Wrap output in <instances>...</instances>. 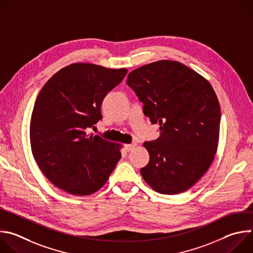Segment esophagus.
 <instances>
[{
  "label": "esophagus",
  "instance_id": "esophagus-1",
  "mask_svg": "<svg viewBox=\"0 0 253 253\" xmlns=\"http://www.w3.org/2000/svg\"><path fill=\"white\" fill-rule=\"evenodd\" d=\"M135 147H136V143H132V144H127V145H125V149H126L127 151H131V150H133Z\"/></svg>",
  "mask_w": 253,
  "mask_h": 253
}]
</instances>
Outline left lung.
<instances>
[{"label": "left lung", "instance_id": "obj_1", "mask_svg": "<svg viewBox=\"0 0 253 253\" xmlns=\"http://www.w3.org/2000/svg\"><path fill=\"white\" fill-rule=\"evenodd\" d=\"M127 85L143 103L160 137L144 143L150 154L140 170L156 192L176 195L208 171L217 149L220 107L211 83L178 61L159 60L128 74Z\"/></svg>", "mask_w": 253, "mask_h": 253}]
</instances>
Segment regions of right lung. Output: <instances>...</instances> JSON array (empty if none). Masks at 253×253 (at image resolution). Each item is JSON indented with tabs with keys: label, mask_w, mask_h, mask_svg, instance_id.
I'll list each match as a JSON object with an SVG mask.
<instances>
[{
	"label": "right lung",
	"mask_w": 253,
	"mask_h": 253,
	"mask_svg": "<svg viewBox=\"0 0 253 253\" xmlns=\"http://www.w3.org/2000/svg\"><path fill=\"white\" fill-rule=\"evenodd\" d=\"M126 68L73 63L57 71L42 88L32 113L34 158L55 187L75 195L98 191L121 158L120 144L87 134L102 119L104 97L123 80Z\"/></svg>",
	"instance_id": "add662e5"
}]
</instances>
